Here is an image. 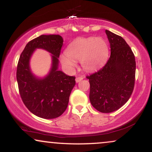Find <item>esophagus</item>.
Returning <instances> with one entry per match:
<instances>
[{"mask_svg":"<svg viewBox=\"0 0 152 152\" xmlns=\"http://www.w3.org/2000/svg\"><path fill=\"white\" fill-rule=\"evenodd\" d=\"M83 77H82V76H81V77H78V78H76V83H78V82H80L81 81V80H83Z\"/></svg>","mask_w":152,"mask_h":152,"instance_id":"1","label":"esophagus"}]
</instances>
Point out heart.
<instances>
[{"label": "heart", "mask_w": 152, "mask_h": 152, "mask_svg": "<svg viewBox=\"0 0 152 152\" xmlns=\"http://www.w3.org/2000/svg\"><path fill=\"white\" fill-rule=\"evenodd\" d=\"M109 54L108 43L103 38H79L67 47L66 54L61 56V61L69 71L74 70L76 61H80L85 71H93L104 65Z\"/></svg>", "instance_id": "1"}]
</instances>
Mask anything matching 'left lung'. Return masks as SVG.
I'll use <instances>...</instances> for the list:
<instances>
[{
    "label": "left lung",
    "instance_id": "8db88e82",
    "mask_svg": "<svg viewBox=\"0 0 152 152\" xmlns=\"http://www.w3.org/2000/svg\"><path fill=\"white\" fill-rule=\"evenodd\" d=\"M111 56L101 70L89 76V99L102 113H111L130 98L135 81L136 61L132 49L121 36L106 30Z\"/></svg>",
    "mask_w": 152,
    "mask_h": 152
}]
</instances>
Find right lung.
Instances as JSON below:
<instances>
[{"label": "right lung", "mask_w": 152, "mask_h": 152, "mask_svg": "<svg viewBox=\"0 0 152 152\" xmlns=\"http://www.w3.org/2000/svg\"><path fill=\"white\" fill-rule=\"evenodd\" d=\"M64 39L59 35H41L26 44L17 66L16 78L20 97L28 109L34 115L46 119L58 117L66 111L69 96L76 81L58 70L59 55ZM38 48L51 53L52 66L44 77L32 72L31 56Z\"/></svg>", "instance_id": "obj_1"}]
</instances>
